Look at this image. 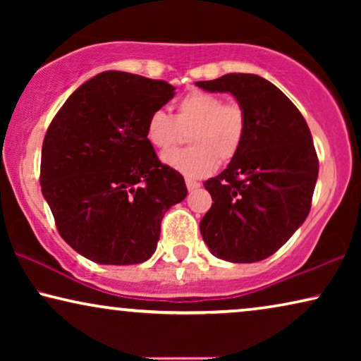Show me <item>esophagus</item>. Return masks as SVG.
<instances>
[{
    "label": "esophagus",
    "mask_w": 361,
    "mask_h": 361,
    "mask_svg": "<svg viewBox=\"0 0 361 361\" xmlns=\"http://www.w3.org/2000/svg\"><path fill=\"white\" fill-rule=\"evenodd\" d=\"M185 185H187V189H189V192L197 190L200 187L199 182L194 180V179H189V177H187V179H185Z\"/></svg>",
    "instance_id": "esophagus-1"
}]
</instances>
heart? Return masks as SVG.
I'll use <instances>...</instances> for the list:
<instances>
[{
	"label": "heart",
	"instance_id": "b5f03b06",
	"mask_svg": "<svg viewBox=\"0 0 361 361\" xmlns=\"http://www.w3.org/2000/svg\"><path fill=\"white\" fill-rule=\"evenodd\" d=\"M190 133V148L171 153ZM248 133V116L236 102H224L216 93L192 90L176 102L174 115L152 111L145 135L167 166L189 177H205L240 154ZM170 152L171 155L166 152Z\"/></svg>",
	"mask_w": 361,
	"mask_h": 361
}]
</instances>
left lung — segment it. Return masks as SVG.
<instances>
[{"instance_id": "1", "label": "left lung", "mask_w": 361, "mask_h": 361, "mask_svg": "<svg viewBox=\"0 0 361 361\" xmlns=\"http://www.w3.org/2000/svg\"><path fill=\"white\" fill-rule=\"evenodd\" d=\"M195 85L231 93L248 116L240 154L204 182L214 204L200 233L220 259H266L304 224L312 204L319 159L307 123L278 87L255 73H226Z\"/></svg>"}]
</instances>
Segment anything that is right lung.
<instances>
[{"instance_id":"1","label":"right lung","mask_w":361,"mask_h":361,"mask_svg":"<svg viewBox=\"0 0 361 361\" xmlns=\"http://www.w3.org/2000/svg\"><path fill=\"white\" fill-rule=\"evenodd\" d=\"M176 88L128 72L87 80L42 142L41 187L57 230L98 264H137L156 251L161 220L185 199L179 172L157 159L146 120Z\"/></svg>"}]
</instances>
